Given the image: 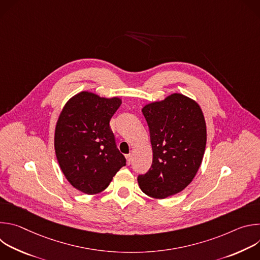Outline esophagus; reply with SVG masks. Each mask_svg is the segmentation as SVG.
Masks as SVG:
<instances>
[{"instance_id": "esophagus-1", "label": "esophagus", "mask_w": 260, "mask_h": 260, "mask_svg": "<svg viewBox=\"0 0 260 260\" xmlns=\"http://www.w3.org/2000/svg\"><path fill=\"white\" fill-rule=\"evenodd\" d=\"M125 157H126V164L129 166L132 164V155L127 154V155H125Z\"/></svg>"}]
</instances>
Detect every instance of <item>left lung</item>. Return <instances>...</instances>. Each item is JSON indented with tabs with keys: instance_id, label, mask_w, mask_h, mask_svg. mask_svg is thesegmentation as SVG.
<instances>
[{
	"instance_id": "obj_1",
	"label": "left lung",
	"mask_w": 260,
	"mask_h": 260,
	"mask_svg": "<svg viewBox=\"0 0 260 260\" xmlns=\"http://www.w3.org/2000/svg\"><path fill=\"white\" fill-rule=\"evenodd\" d=\"M142 112L149 126L153 151L151 168L138 177L141 190L164 200L186 188L205 153L207 126L200 105L182 93L147 104Z\"/></svg>"
}]
</instances>
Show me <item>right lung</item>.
Here are the masks:
<instances>
[{
    "label": "right lung",
    "mask_w": 260,
    "mask_h": 260,
    "mask_svg": "<svg viewBox=\"0 0 260 260\" xmlns=\"http://www.w3.org/2000/svg\"><path fill=\"white\" fill-rule=\"evenodd\" d=\"M121 103L118 96L104 98L81 91L66 103L58 116L55 155L66 179L83 193L105 190L125 166V157L116 147L110 127V120Z\"/></svg>",
    "instance_id": "1"
}]
</instances>
